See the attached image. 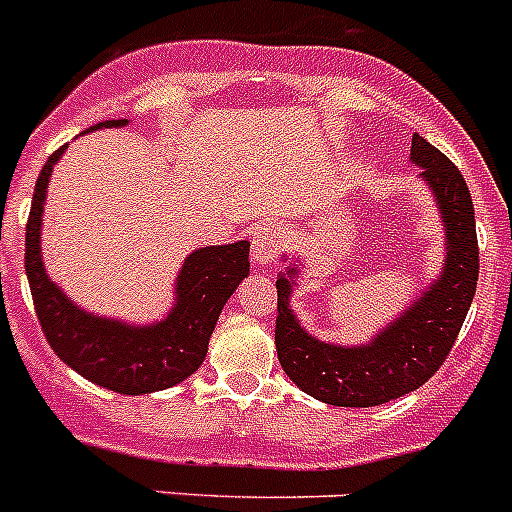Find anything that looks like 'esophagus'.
Returning a JSON list of instances; mask_svg holds the SVG:
<instances>
[{"instance_id": "1", "label": "esophagus", "mask_w": 512, "mask_h": 512, "mask_svg": "<svg viewBox=\"0 0 512 512\" xmlns=\"http://www.w3.org/2000/svg\"><path fill=\"white\" fill-rule=\"evenodd\" d=\"M284 231H281V225L276 223H261L259 231H256V236H253V261L261 266H269L274 264L276 256L281 253V248H284Z\"/></svg>"}]
</instances>
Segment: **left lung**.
Listing matches in <instances>:
<instances>
[{"instance_id": "obj_1", "label": "left lung", "mask_w": 512, "mask_h": 512, "mask_svg": "<svg viewBox=\"0 0 512 512\" xmlns=\"http://www.w3.org/2000/svg\"><path fill=\"white\" fill-rule=\"evenodd\" d=\"M411 162L419 164L439 203L447 259L439 279L396 322L358 348L322 342L299 325L289 307L297 269H289L292 279H276V355L284 373L317 401L368 409L416 391L442 368L470 312L480 274L470 187L452 159L419 134L411 139Z\"/></svg>"}]
</instances>
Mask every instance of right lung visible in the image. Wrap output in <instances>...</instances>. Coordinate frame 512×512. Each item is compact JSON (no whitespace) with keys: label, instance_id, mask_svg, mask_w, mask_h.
<instances>
[{"label":"right lung","instance_id":"obj_1","mask_svg":"<svg viewBox=\"0 0 512 512\" xmlns=\"http://www.w3.org/2000/svg\"><path fill=\"white\" fill-rule=\"evenodd\" d=\"M124 124L126 119H114L91 129ZM63 152L65 147L55 149L40 170L25 233V271L42 332L55 355L96 386L126 396L177 386L205 360L220 309L248 276L251 243L192 251L177 276V304L162 322L137 327L83 312L48 279L40 259L42 205L50 172Z\"/></svg>","mask_w":512,"mask_h":512}]
</instances>
